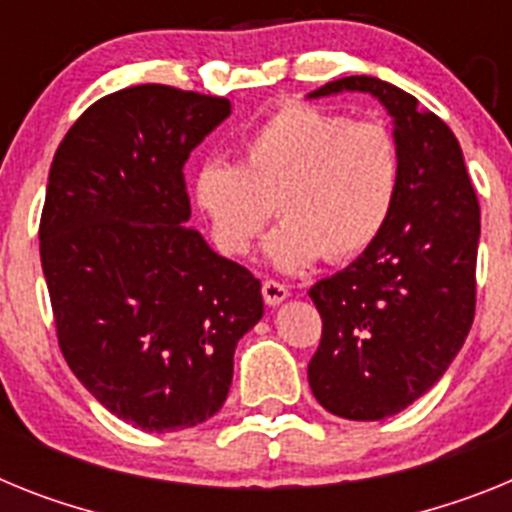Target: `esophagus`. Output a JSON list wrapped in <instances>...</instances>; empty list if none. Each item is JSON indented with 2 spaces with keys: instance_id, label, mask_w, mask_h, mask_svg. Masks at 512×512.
Returning a JSON list of instances; mask_svg holds the SVG:
<instances>
[{
  "instance_id": "obj_1",
  "label": "esophagus",
  "mask_w": 512,
  "mask_h": 512,
  "mask_svg": "<svg viewBox=\"0 0 512 512\" xmlns=\"http://www.w3.org/2000/svg\"><path fill=\"white\" fill-rule=\"evenodd\" d=\"M262 299H265V304H270V306L283 304V301L288 299V288L283 286V283L268 278V281L262 283Z\"/></svg>"
}]
</instances>
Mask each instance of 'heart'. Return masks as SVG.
Returning a JSON list of instances; mask_svg holds the SVG:
<instances>
[{"label":"heart","instance_id":"1","mask_svg":"<svg viewBox=\"0 0 512 512\" xmlns=\"http://www.w3.org/2000/svg\"><path fill=\"white\" fill-rule=\"evenodd\" d=\"M402 188V154L379 121L291 102L244 136L239 162L211 159L193 182L216 250L242 257L270 216L265 255L283 273L345 262L379 242Z\"/></svg>","mask_w":512,"mask_h":512}]
</instances>
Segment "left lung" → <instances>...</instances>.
<instances>
[{
	"label": "left lung",
	"instance_id": "obj_1",
	"mask_svg": "<svg viewBox=\"0 0 512 512\" xmlns=\"http://www.w3.org/2000/svg\"><path fill=\"white\" fill-rule=\"evenodd\" d=\"M368 92L394 118L402 188L389 226L348 268L311 286L322 340L309 386L345 420H384L420 399L464 345L477 306L479 203L451 128L376 77L311 97Z\"/></svg>",
	"mask_w": 512,
	"mask_h": 512
}]
</instances>
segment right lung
<instances>
[{"label":"right lung","mask_w":512,"mask_h":512,"mask_svg":"<svg viewBox=\"0 0 512 512\" xmlns=\"http://www.w3.org/2000/svg\"><path fill=\"white\" fill-rule=\"evenodd\" d=\"M226 97L139 84L84 110L56 149L41 262L56 337L92 397L149 433L221 410L260 281L188 229L185 162Z\"/></svg>","instance_id":"add662e5"}]
</instances>
